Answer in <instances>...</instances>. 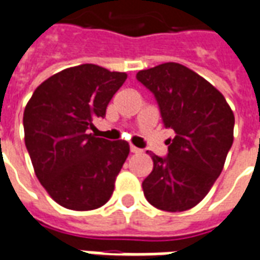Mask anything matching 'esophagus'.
<instances>
[{"label":"esophagus","mask_w":260,"mask_h":260,"mask_svg":"<svg viewBox=\"0 0 260 260\" xmlns=\"http://www.w3.org/2000/svg\"><path fill=\"white\" fill-rule=\"evenodd\" d=\"M130 151L133 152V154H139V152H141L143 150H140V148H137V147H134V145H130Z\"/></svg>","instance_id":"esophagus-1"}]
</instances>
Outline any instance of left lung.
<instances>
[{"mask_svg":"<svg viewBox=\"0 0 260 260\" xmlns=\"http://www.w3.org/2000/svg\"><path fill=\"white\" fill-rule=\"evenodd\" d=\"M137 80L159 106L168 155L150 154L154 162L143 182L148 203L164 211H185L200 203L221 174L234 141L235 117L218 89L178 62L141 70Z\"/></svg>","mask_w":260,"mask_h":260,"instance_id":"8db88e82","label":"left lung"}]
</instances>
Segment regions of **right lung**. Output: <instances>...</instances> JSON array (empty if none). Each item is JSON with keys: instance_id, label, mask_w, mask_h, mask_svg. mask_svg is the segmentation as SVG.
<instances>
[{"instance_id": "1", "label": "right lung", "mask_w": 260, "mask_h": 260, "mask_svg": "<svg viewBox=\"0 0 260 260\" xmlns=\"http://www.w3.org/2000/svg\"><path fill=\"white\" fill-rule=\"evenodd\" d=\"M126 78V73L81 64L51 75L27 102L25 144L35 174L66 209H98L113 193L130 147L123 140L95 137L89 128L93 119L105 117Z\"/></svg>"}]
</instances>
